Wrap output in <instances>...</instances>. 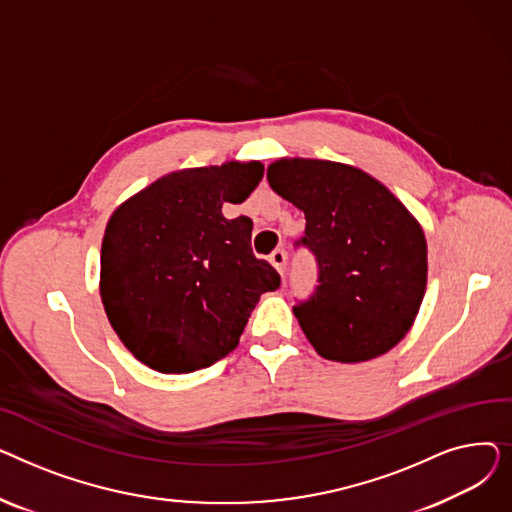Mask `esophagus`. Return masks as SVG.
I'll return each instance as SVG.
<instances>
[{"label":"esophagus","mask_w":512,"mask_h":512,"mask_svg":"<svg viewBox=\"0 0 512 512\" xmlns=\"http://www.w3.org/2000/svg\"><path fill=\"white\" fill-rule=\"evenodd\" d=\"M270 261L272 265L278 270L280 276H284V267H286V253L282 249H276L272 255H270Z\"/></svg>","instance_id":"34e87169"}]
</instances>
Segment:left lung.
<instances>
[{
	"mask_svg": "<svg viewBox=\"0 0 512 512\" xmlns=\"http://www.w3.org/2000/svg\"><path fill=\"white\" fill-rule=\"evenodd\" d=\"M274 191L305 213L297 242L317 261L319 286L294 315L315 351L361 363L388 353L411 330L427 282V245L417 220L359 168L324 159H278Z\"/></svg>",
	"mask_w": 512,
	"mask_h": 512,
	"instance_id": "obj_1",
	"label": "left lung"
}]
</instances>
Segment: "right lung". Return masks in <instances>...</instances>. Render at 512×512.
<instances>
[{
  "label": "right lung",
  "mask_w": 512,
  "mask_h": 512,
  "mask_svg": "<svg viewBox=\"0 0 512 512\" xmlns=\"http://www.w3.org/2000/svg\"><path fill=\"white\" fill-rule=\"evenodd\" d=\"M263 178L259 161L191 168L122 203L101 242V301L128 351L161 373H191L234 351L280 276L251 249L247 215L226 220Z\"/></svg>",
  "instance_id": "right-lung-1"
}]
</instances>
